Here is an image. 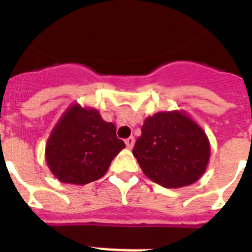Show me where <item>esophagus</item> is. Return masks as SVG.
Instances as JSON below:
<instances>
[{
	"label": "esophagus",
	"mask_w": 252,
	"mask_h": 252,
	"mask_svg": "<svg viewBox=\"0 0 252 252\" xmlns=\"http://www.w3.org/2000/svg\"><path fill=\"white\" fill-rule=\"evenodd\" d=\"M126 148H128V149H132V148H133V145H134V138L133 137L126 138Z\"/></svg>",
	"instance_id": "esophagus-1"
}]
</instances>
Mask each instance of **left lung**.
Masks as SVG:
<instances>
[{
  "mask_svg": "<svg viewBox=\"0 0 252 252\" xmlns=\"http://www.w3.org/2000/svg\"><path fill=\"white\" fill-rule=\"evenodd\" d=\"M132 153L150 180L179 188L205 172L211 146L205 132L183 111H170L145 119Z\"/></svg>",
  "mask_w": 252,
  "mask_h": 252,
  "instance_id": "1",
  "label": "left lung"
}]
</instances>
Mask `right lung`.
I'll use <instances>...</instances> for the list:
<instances>
[{"mask_svg":"<svg viewBox=\"0 0 252 252\" xmlns=\"http://www.w3.org/2000/svg\"><path fill=\"white\" fill-rule=\"evenodd\" d=\"M124 148L112 123L104 122L94 108L74 103L53 128L45 161L60 182L82 186L102 178Z\"/></svg>","mask_w":252,"mask_h":252,"instance_id":"obj_1","label":"right lung"}]
</instances>
